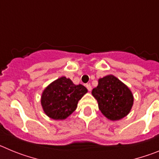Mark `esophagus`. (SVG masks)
<instances>
[{"instance_id": "esophagus-1", "label": "esophagus", "mask_w": 159, "mask_h": 159, "mask_svg": "<svg viewBox=\"0 0 159 159\" xmlns=\"http://www.w3.org/2000/svg\"><path fill=\"white\" fill-rule=\"evenodd\" d=\"M86 88H88V90L89 91V92H91L92 91V86H91V84H86Z\"/></svg>"}]
</instances>
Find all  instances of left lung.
I'll return each mask as SVG.
<instances>
[{
	"mask_svg": "<svg viewBox=\"0 0 159 159\" xmlns=\"http://www.w3.org/2000/svg\"><path fill=\"white\" fill-rule=\"evenodd\" d=\"M92 94L102 115L112 121L127 116L134 102V96L128 87L113 75L99 79Z\"/></svg>",
	"mask_w": 159,
	"mask_h": 159,
	"instance_id": "8db88e82",
	"label": "left lung"
}]
</instances>
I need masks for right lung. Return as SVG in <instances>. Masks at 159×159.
Instances as JSON below:
<instances>
[{"label":"right lung","instance_id":"add662e5","mask_svg":"<svg viewBox=\"0 0 159 159\" xmlns=\"http://www.w3.org/2000/svg\"><path fill=\"white\" fill-rule=\"evenodd\" d=\"M88 92L82 84L75 85L70 79L62 76L43 90L41 106L44 113L55 120H63L75 111L79 100Z\"/></svg>","mask_w":159,"mask_h":159}]
</instances>
